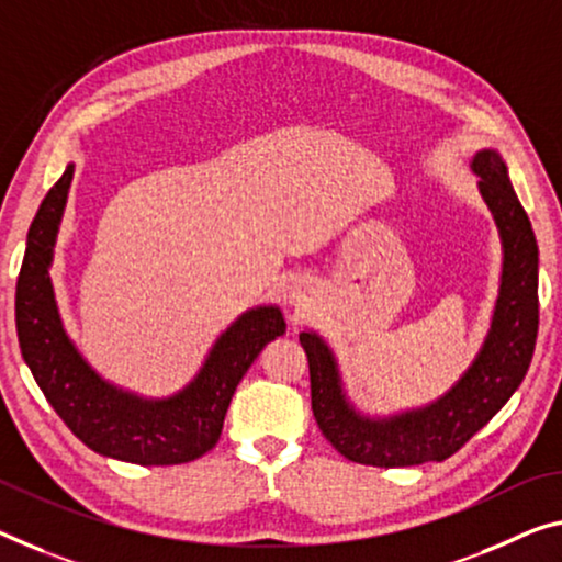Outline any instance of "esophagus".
Returning <instances> with one entry per match:
<instances>
[{"instance_id": "1", "label": "esophagus", "mask_w": 562, "mask_h": 562, "mask_svg": "<svg viewBox=\"0 0 562 562\" xmlns=\"http://www.w3.org/2000/svg\"><path fill=\"white\" fill-rule=\"evenodd\" d=\"M308 293H311V286L304 276H291V279H286V283H283V299H286V304L301 306L308 299Z\"/></svg>"}]
</instances>
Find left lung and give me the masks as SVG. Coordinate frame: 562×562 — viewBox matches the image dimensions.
<instances>
[{
	"label": "left lung",
	"instance_id": "8db88e82",
	"mask_svg": "<svg viewBox=\"0 0 562 562\" xmlns=\"http://www.w3.org/2000/svg\"><path fill=\"white\" fill-rule=\"evenodd\" d=\"M472 170L480 176V193L503 238V283L485 347L442 400L390 419L361 417L341 392L329 347L311 331L299 336L308 359L316 425L334 450L351 462L371 468L442 462L505 407L528 374L540 322L538 244L499 155L495 150L477 153Z\"/></svg>",
	"mask_w": 562,
	"mask_h": 562
}]
</instances>
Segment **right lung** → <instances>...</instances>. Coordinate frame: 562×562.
<instances>
[{
	"label": "right lung",
	"instance_id": "1",
	"mask_svg": "<svg viewBox=\"0 0 562 562\" xmlns=\"http://www.w3.org/2000/svg\"><path fill=\"white\" fill-rule=\"evenodd\" d=\"M75 166L49 188L27 233L14 316L22 357L52 409L90 450L135 464H183L213 450L231 396L266 344L286 331L281 311H246L215 341L191 384L170 400H140L108 384L67 339L52 293V246Z\"/></svg>",
	"mask_w": 562,
	"mask_h": 562
}]
</instances>
